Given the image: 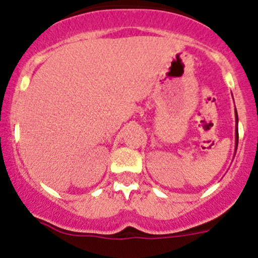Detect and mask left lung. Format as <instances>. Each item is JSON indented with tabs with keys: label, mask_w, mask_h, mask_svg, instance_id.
Wrapping results in <instances>:
<instances>
[{
	"label": "left lung",
	"mask_w": 258,
	"mask_h": 258,
	"mask_svg": "<svg viewBox=\"0 0 258 258\" xmlns=\"http://www.w3.org/2000/svg\"><path fill=\"white\" fill-rule=\"evenodd\" d=\"M235 119H236V130H235V147L238 148V139H239V133H238V112L235 109Z\"/></svg>",
	"instance_id": "1"
}]
</instances>
